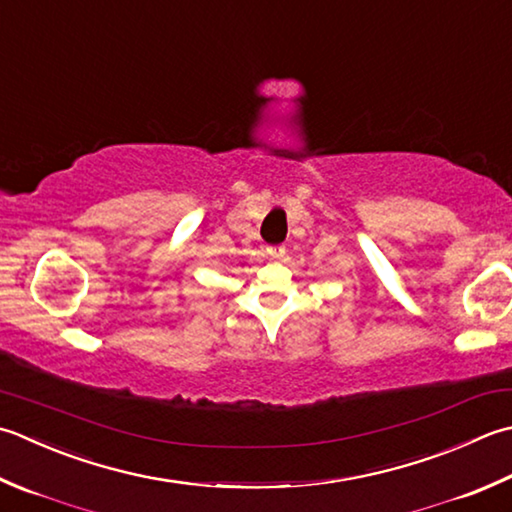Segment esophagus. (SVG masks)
Returning <instances> with one entry per match:
<instances>
[{
    "label": "esophagus",
    "mask_w": 512,
    "mask_h": 512,
    "mask_svg": "<svg viewBox=\"0 0 512 512\" xmlns=\"http://www.w3.org/2000/svg\"><path fill=\"white\" fill-rule=\"evenodd\" d=\"M266 253L273 259H282L286 255V246H268Z\"/></svg>",
    "instance_id": "34e87169"
}]
</instances>
